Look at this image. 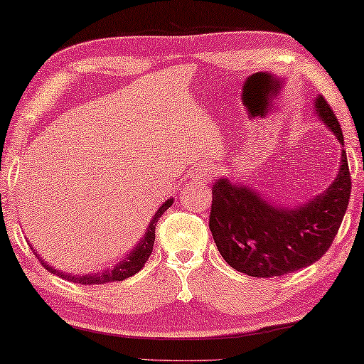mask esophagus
Listing matches in <instances>:
<instances>
[{"label": "esophagus", "instance_id": "obj_1", "mask_svg": "<svg viewBox=\"0 0 364 364\" xmlns=\"http://www.w3.org/2000/svg\"><path fill=\"white\" fill-rule=\"evenodd\" d=\"M214 177V168L211 164H200L192 171V181L195 183H206L211 182V178Z\"/></svg>", "mask_w": 364, "mask_h": 364}]
</instances>
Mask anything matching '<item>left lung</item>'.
Wrapping results in <instances>:
<instances>
[{"label":"left lung","instance_id":"8db88e82","mask_svg":"<svg viewBox=\"0 0 364 364\" xmlns=\"http://www.w3.org/2000/svg\"><path fill=\"white\" fill-rule=\"evenodd\" d=\"M313 109L343 146L331 106L318 95ZM350 171L342 148L341 166L323 193L289 206L267 200L248 183L219 177L213 186L210 230L230 267L252 277H272L316 263L341 228L350 200Z\"/></svg>","mask_w":364,"mask_h":364}]
</instances>
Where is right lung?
Returning <instances> with one entry per match:
<instances>
[{
    "label": "right lung",
    "mask_w": 364,
    "mask_h": 364,
    "mask_svg": "<svg viewBox=\"0 0 364 364\" xmlns=\"http://www.w3.org/2000/svg\"><path fill=\"white\" fill-rule=\"evenodd\" d=\"M174 203V198L166 200L163 205L158 208V211L153 214L150 224L145 230V234L140 238V242L130 250L129 255L126 258H122L121 261H117L116 264H112L111 267H106L103 271H97V272H88V274H73V272H65L61 269H55L51 264H48L46 261L41 259V256L37 255L33 247V253L37 255V258L41 261V266L45 267L48 272L56 274L64 281L74 282V284H82V285H98V284H108V282H117V281H124V279L132 277L134 274L139 272L143 266H145L146 259L150 258V255L153 252V245H154V228H156L158 219L163 216V213L168 210V208L172 206Z\"/></svg>",
    "instance_id": "add662e5"
}]
</instances>
